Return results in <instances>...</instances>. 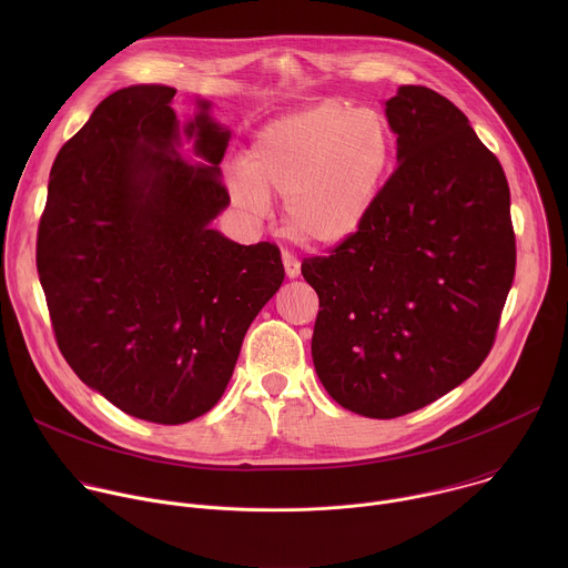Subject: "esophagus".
<instances>
[{
	"instance_id": "esophagus-1",
	"label": "esophagus",
	"mask_w": 568,
	"mask_h": 568,
	"mask_svg": "<svg viewBox=\"0 0 568 568\" xmlns=\"http://www.w3.org/2000/svg\"><path fill=\"white\" fill-rule=\"evenodd\" d=\"M283 267L287 278H296L301 274V261L296 256H292L290 252H283Z\"/></svg>"
}]
</instances>
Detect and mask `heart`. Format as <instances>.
Masks as SVG:
<instances>
[{"mask_svg": "<svg viewBox=\"0 0 568 568\" xmlns=\"http://www.w3.org/2000/svg\"><path fill=\"white\" fill-rule=\"evenodd\" d=\"M393 139L384 119L323 101L267 123L245 166L226 173L237 209L261 215L283 200L285 233L305 247H337L366 222L388 175Z\"/></svg>", "mask_w": 568, "mask_h": 568, "instance_id": "heart-1", "label": "heart"}]
</instances>
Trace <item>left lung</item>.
Wrapping results in <instances>:
<instances>
[{"label": "left lung", "instance_id": "obj_1", "mask_svg": "<svg viewBox=\"0 0 568 568\" xmlns=\"http://www.w3.org/2000/svg\"><path fill=\"white\" fill-rule=\"evenodd\" d=\"M397 169L362 229L301 265L318 296L312 362L344 409L388 420L493 351L515 278L510 189L467 116L429 88L386 101Z\"/></svg>", "mask_w": 568, "mask_h": 568}]
</instances>
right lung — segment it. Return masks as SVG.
I'll use <instances>...</instances> for the list:
<instances>
[{
	"mask_svg": "<svg viewBox=\"0 0 568 568\" xmlns=\"http://www.w3.org/2000/svg\"><path fill=\"white\" fill-rule=\"evenodd\" d=\"M173 88L110 94L58 152L36 263L58 348L128 416L182 425L222 397L242 339L278 292L272 242L237 245L211 229L226 209L229 130L200 114L180 148Z\"/></svg>",
	"mask_w": 568,
	"mask_h": 568,
	"instance_id": "obj_1",
	"label": "right lung"
}]
</instances>
